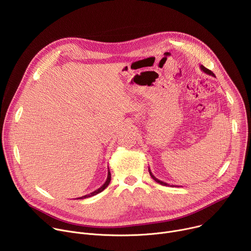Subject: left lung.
Listing matches in <instances>:
<instances>
[{
	"label": "left lung",
	"mask_w": 251,
	"mask_h": 251,
	"mask_svg": "<svg viewBox=\"0 0 251 251\" xmlns=\"http://www.w3.org/2000/svg\"><path fill=\"white\" fill-rule=\"evenodd\" d=\"M200 68L203 71V73L204 74H206V75H211V76H213V77H216V75H214L212 73H211V71L209 70V69H207V68H205L203 65H200ZM149 173H150V176H152V178H153V180L155 181V182H157L158 184H160V185H162V186H170L169 184H167V183H165V182H163V181H160V180H158V178L152 174V172H151V170H150V168H149ZM171 187H174V186H172L171 185Z\"/></svg>",
	"instance_id": "obj_1"
}]
</instances>
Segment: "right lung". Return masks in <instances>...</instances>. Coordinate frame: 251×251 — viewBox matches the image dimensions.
Here are the masks:
<instances>
[{"label": "right lung", "mask_w": 251, "mask_h": 251, "mask_svg": "<svg viewBox=\"0 0 251 251\" xmlns=\"http://www.w3.org/2000/svg\"><path fill=\"white\" fill-rule=\"evenodd\" d=\"M110 181H111V174H110V171H109V168H108V175H107L106 182H105V183H104V184H103L99 189H97L96 191H94V192H92V193H90V194H88V195H85V196H83V197H80V198H78V199H86V198H90V197H93V196H95V195H97V194L101 193L102 191H104L107 187H108V185H109Z\"/></svg>", "instance_id": "1"}]
</instances>
